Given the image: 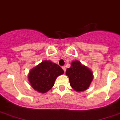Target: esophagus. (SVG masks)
I'll return each instance as SVG.
<instances>
[{"label": "esophagus", "mask_w": 120, "mask_h": 120, "mask_svg": "<svg viewBox=\"0 0 120 120\" xmlns=\"http://www.w3.org/2000/svg\"><path fill=\"white\" fill-rule=\"evenodd\" d=\"M62 69H63V71L65 72V71H66V68H65V67H62Z\"/></svg>", "instance_id": "esophagus-1"}]
</instances>
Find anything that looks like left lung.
<instances>
[{
	"label": "left lung",
	"mask_w": 120,
	"mask_h": 120,
	"mask_svg": "<svg viewBox=\"0 0 120 120\" xmlns=\"http://www.w3.org/2000/svg\"><path fill=\"white\" fill-rule=\"evenodd\" d=\"M66 75L68 76L70 86L78 92L87 90L94 78L92 71L78 60L71 62V67L67 69Z\"/></svg>",
	"instance_id": "obj_1"
}]
</instances>
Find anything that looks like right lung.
I'll list each match as a JSON object with an SVG mask.
<instances>
[{
  "mask_svg": "<svg viewBox=\"0 0 120 120\" xmlns=\"http://www.w3.org/2000/svg\"><path fill=\"white\" fill-rule=\"evenodd\" d=\"M63 73L59 65L50 60H44L30 70L28 81L35 90L44 94L53 87L57 77Z\"/></svg>",
  "mask_w": 120,
  "mask_h": 120,
  "instance_id": "add662e5",
  "label": "right lung"
}]
</instances>
